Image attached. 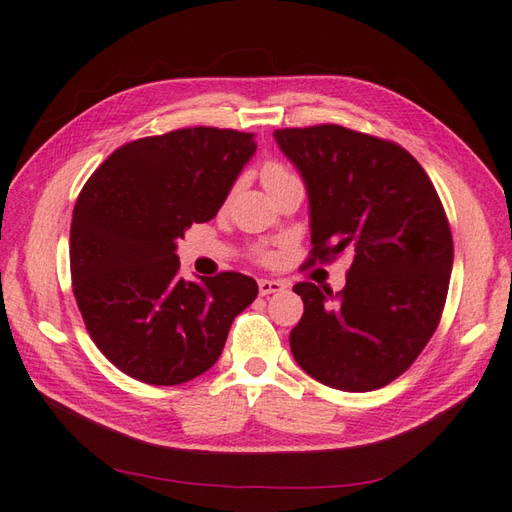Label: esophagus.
Returning a JSON list of instances; mask_svg holds the SVG:
<instances>
[{"label": "esophagus", "instance_id": "34e87169", "mask_svg": "<svg viewBox=\"0 0 512 512\" xmlns=\"http://www.w3.org/2000/svg\"><path fill=\"white\" fill-rule=\"evenodd\" d=\"M283 290V283L275 281V279H259V294L261 296H268V294H275Z\"/></svg>", "mask_w": 512, "mask_h": 512}]
</instances>
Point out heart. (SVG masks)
Wrapping results in <instances>:
<instances>
[{
    "instance_id": "heart-1",
    "label": "heart",
    "mask_w": 512,
    "mask_h": 512,
    "mask_svg": "<svg viewBox=\"0 0 512 512\" xmlns=\"http://www.w3.org/2000/svg\"><path fill=\"white\" fill-rule=\"evenodd\" d=\"M261 181H264L266 189L272 194V192H277V189H281L285 185L299 183V178H296V174L292 170L285 168L283 163L270 161V163L264 165V168H261Z\"/></svg>"
}]
</instances>
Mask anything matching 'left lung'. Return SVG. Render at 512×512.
<instances>
[{
	"label": "left lung",
	"mask_w": 512,
	"mask_h": 512,
	"mask_svg": "<svg viewBox=\"0 0 512 512\" xmlns=\"http://www.w3.org/2000/svg\"><path fill=\"white\" fill-rule=\"evenodd\" d=\"M310 198L307 264L353 255L340 292L303 281L294 360L320 384L368 392L397 379L441 320L454 242L430 176L408 150L320 124L275 130Z\"/></svg>",
	"instance_id": "obj_1"
}]
</instances>
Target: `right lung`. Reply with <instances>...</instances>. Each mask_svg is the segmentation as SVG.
I'll list each match as a JSON object with an SVG mask.
<instances>
[{
	"instance_id": "add662e5",
	"label": "right lung",
	"mask_w": 512,
	"mask_h": 512,
	"mask_svg": "<svg viewBox=\"0 0 512 512\" xmlns=\"http://www.w3.org/2000/svg\"><path fill=\"white\" fill-rule=\"evenodd\" d=\"M255 150L253 133L181 128L117 148L82 187L71 285L95 347L122 373L152 386L202 375L255 301L253 277L185 281L176 255L178 237L216 216Z\"/></svg>"
}]
</instances>
